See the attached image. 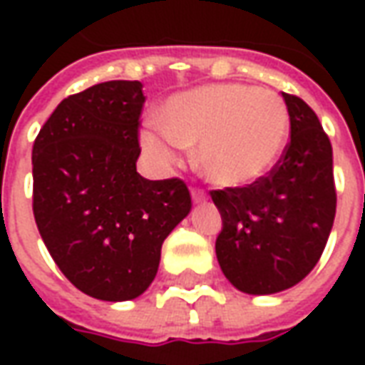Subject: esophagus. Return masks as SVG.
<instances>
[{"label":"esophagus","instance_id":"esophagus-1","mask_svg":"<svg viewBox=\"0 0 365 365\" xmlns=\"http://www.w3.org/2000/svg\"><path fill=\"white\" fill-rule=\"evenodd\" d=\"M191 199H193V203H205L207 195L203 193V191L193 190V191H191Z\"/></svg>","mask_w":365,"mask_h":365}]
</instances>
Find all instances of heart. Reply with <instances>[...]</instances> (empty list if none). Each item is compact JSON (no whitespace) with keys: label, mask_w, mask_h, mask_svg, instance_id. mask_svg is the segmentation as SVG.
Wrapping results in <instances>:
<instances>
[{"label":"heart","mask_w":365,"mask_h":365,"mask_svg":"<svg viewBox=\"0 0 365 365\" xmlns=\"http://www.w3.org/2000/svg\"><path fill=\"white\" fill-rule=\"evenodd\" d=\"M289 140V113L274 91L215 83L168 97L160 125L140 133L144 150L162 166L197 144L195 164L219 187H246L277 166Z\"/></svg>","instance_id":"b5f03b06"}]
</instances>
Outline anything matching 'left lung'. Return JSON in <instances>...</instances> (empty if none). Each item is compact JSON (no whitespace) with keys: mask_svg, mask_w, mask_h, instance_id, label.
<instances>
[{"mask_svg":"<svg viewBox=\"0 0 365 365\" xmlns=\"http://www.w3.org/2000/svg\"><path fill=\"white\" fill-rule=\"evenodd\" d=\"M282 96L291 140L277 166L248 187L211 191L222 219L217 260L225 277L248 295L279 293L307 277L336 213L329 136L303 99Z\"/></svg>","mask_w":365,"mask_h":365,"instance_id":"1","label":"left lung"}]
</instances>
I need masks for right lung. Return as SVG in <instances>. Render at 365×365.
Wrapping results in <instances>:
<instances>
[{"label": "right lung", "instance_id": "right-lung-1", "mask_svg": "<svg viewBox=\"0 0 365 365\" xmlns=\"http://www.w3.org/2000/svg\"><path fill=\"white\" fill-rule=\"evenodd\" d=\"M140 82L113 80L66 97L33 144V213L60 272L101 301L154 282L162 242L190 215L185 183L136 172Z\"/></svg>", "mask_w": 365, "mask_h": 365}]
</instances>
